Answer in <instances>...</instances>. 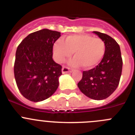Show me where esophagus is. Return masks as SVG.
<instances>
[{
	"instance_id": "esophagus-1",
	"label": "esophagus",
	"mask_w": 135,
	"mask_h": 135,
	"mask_svg": "<svg viewBox=\"0 0 135 135\" xmlns=\"http://www.w3.org/2000/svg\"><path fill=\"white\" fill-rule=\"evenodd\" d=\"M73 69L70 68L68 67L64 66L62 68V73L65 74V73H69V72H72L73 71Z\"/></svg>"
}]
</instances>
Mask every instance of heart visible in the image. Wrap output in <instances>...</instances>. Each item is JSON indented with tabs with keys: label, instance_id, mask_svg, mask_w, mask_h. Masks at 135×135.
Wrapping results in <instances>:
<instances>
[{
	"label": "heart",
	"instance_id": "heart-1",
	"mask_svg": "<svg viewBox=\"0 0 135 135\" xmlns=\"http://www.w3.org/2000/svg\"><path fill=\"white\" fill-rule=\"evenodd\" d=\"M55 60L59 64L65 61L74 53L70 64L74 67L91 69L98 65L105 53V44L102 39L88 34L67 36L65 42L58 39L53 46Z\"/></svg>",
	"mask_w": 135,
	"mask_h": 135
}]
</instances>
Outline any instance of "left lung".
I'll return each instance as SVG.
<instances>
[{
    "instance_id": "left-lung-1",
    "label": "left lung",
    "mask_w": 135,
    "mask_h": 135,
    "mask_svg": "<svg viewBox=\"0 0 135 135\" xmlns=\"http://www.w3.org/2000/svg\"><path fill=\"white\" fill-rule=\"evenodd\" d=\"M105 44L104 57L91 70L83 71L78 86L82 93L90 99L102 100L108 98L117 89L122 70L120 46L112 37L99 32H93Z\"/></svg>"
}]
</instances>
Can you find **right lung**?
<instances>
[{
	"instance_id": "right-lung-1",
	"label": "right lung",
	"mask_w": 135,
	"mask_h": 135,
	"mask_svg": "<svg viewBox=\"0 0 135 135\" xmlns=\"http://www.w3.org/2000/svg\"><path fill=\"white\" fill-rule=\"evenodd\" d=\"M61 36L57 31L43 29L31 33L17 46L14 75L19 90L34 102L48 99L59 86L61 65L53 58V46Z\"/></svg>"
}]
</instances>
